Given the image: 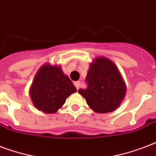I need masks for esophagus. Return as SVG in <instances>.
<instances>
[{"label": "esophagus", "instance_id": "34e87169", "mask_svg": "<svg viewBox=\"0 0 156 156\" xmlns=\"http://www.w3.org/2000/svg\"><path fill=\"white\" fill-rule=\"evenodd\" d=\"M74 86L76 87V88L77 89L79 88V87H80V82H75V83H74Z\"/></svg>", "mask_w": 156, "mask_h": 156}]
</instances>
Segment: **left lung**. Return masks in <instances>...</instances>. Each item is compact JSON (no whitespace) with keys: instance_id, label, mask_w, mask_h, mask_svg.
I'll return each instance as SVG.
<instances>
[{"instance_id":"8db88e82","label":"left lung","mask_w":156,"mask_h":156,"mask_svg":"<svg viewBox=\"0 0 156 156\" xmlns=\"http://www.w3.org/2000/svg\"><path fill=\"white\" fill-rule=\"evenodd\" d=\"M86 82L87 87L78 93L95 112H112L125 97V83L116 65L105 57H98L90 65Z\"/></svg>"}]
</instances>
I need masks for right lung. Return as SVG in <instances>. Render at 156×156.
<instances>
[{"mask_svg": "<svg viewBox=\"0 0 156 156\" xmlns=\"http://www.w3.org/2000/svg\"><path fill=\"white\" fill-rule=\"evenodd\" d=\"M77 89L60 66L42 65L36 73L30 87L34 106L46 114H54L65 103L66 98Z\"/></svg>", "mask_w": 156, "mask_h": 156, "instance_id": "1", "label": "right lung"}]
</instances>
